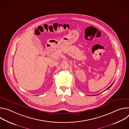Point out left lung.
Listing matches in <instances>:
<instances>
[{"instance_id": "obj_1", "label": "left lung", "mask_w": 129, "mask_h": 129, "mask_svg": "<svg viewBox=\"0 0 129 129\" xmlns=\"http://www.w3.org/2000/svg\"><path fill=\"white\" fill-rule=\"evenodd\" d=\"M113 84H112V85H111V86H109V87H108V88H107V89H106V90H105V91H106V90H108V89H109V88H110V87H111V86H112V85H113Z\"/></svg>"}]
</instances>
